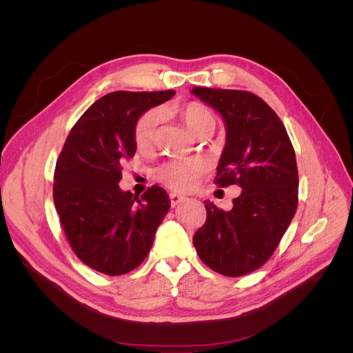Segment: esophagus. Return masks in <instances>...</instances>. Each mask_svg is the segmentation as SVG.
Returning <instances> with one entry per match:
<instances>
[{"label":"esophagus","instance_id":"1","mask_svg":"<svg viewBox=\"0 0 353 353\" xmlns=\"http://www.w3.org/2000/svg\"><path fill=\"white\" fill-rule=\"evenodd\" d=\"M169 199H170V205H172V208H175V206L179 205V203L185 201L187 197L181 196V194H178V193H170V194H169Z\"/></svg>","mask_w":353,"mask_h":353}]
</instances>
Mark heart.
Wrapping results in <instances>:
<instances>
[{
    "label": "heart",
    "mask_w": 353,
    "mask_h": 353,
    "mask_svg": "<svg viewBox=\"0 0 353 353\" xmlns=\"http://www.w3.org/2000/svg\"><path fill=\"white\" fill-rule=\"evenodd\" d=\"M181 116L194 135H199L208 128H215V117L199 103H190L181 112ZM165 112L162 109H152L145 112L135 126V141L138 147H148L156 140L159 125L162 123ZM203 169L201 163L193 160H172L156 170L157 179L175 190H188L193 185L196 175Z\"/></svg>",
    "instance_id": "obj_1"
}]
</instances>
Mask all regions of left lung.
I'll use <instances>...</instances> for the list:
<instances>
[{"mask_svg": "<svg viewBox=\"0 0 353 353\" xmlns=\"http://www.w3.org/2000/svg\"><path fill=\"white\" fill-rule=\"evenodd\" d=\"M191 94L216 110L225 125L215 184L241 187L231 210L205 201L206 222L193 244L210 270L241 276L270 259L294 216L296 154L280 117L258 95L201 87Z\"/></svg>", "mask_w": 353, "mask_h": 353, "instance_id": "1", "label": "left lung"}]
</instances>
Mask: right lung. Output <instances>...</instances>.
Wrapping results in <instances>:
<instances>
[{"mask_svg":"<svg viewBox=\"0 0 353 353\" xmlns=\"http://www.w3.org/2000/svg\"><path fill=\"white\" fill-rule=\"evenodd\" d=\"M174 95V90L104 95L74 123L59 156L54 205L74 254L95 271L135 270L170 208L162 187L153 185L138 199L119 183L125 159L137 152L138 119Z\"/></svg>","mask_w":353,"mask_h":353,"instance_id":"add662e5","label":"right lung"}]
</instances>
